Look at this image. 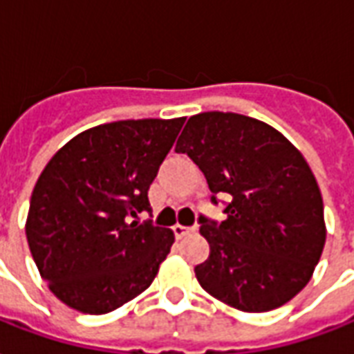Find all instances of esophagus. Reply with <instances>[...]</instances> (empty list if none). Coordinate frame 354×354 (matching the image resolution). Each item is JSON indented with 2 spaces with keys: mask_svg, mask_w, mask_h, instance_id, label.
<instances>
[{
  "mask_svg": "<svg viewBox=\"0 0 354 354\" xmlns=\"http://www.w3.org/2000/svg\"><path fill=\"white\" fill-rule=\"evenodd\" d=\"M172 230H174V236H176V238H184V236H187V234H191V232H195V230H197V227H184V225H174V227H172Z\"/></svg>",
  "mask_w": 354,
  "mask_h": 354,
  "instance_id": "34e87169",
  "label": "esophagus"
}]
</instances>
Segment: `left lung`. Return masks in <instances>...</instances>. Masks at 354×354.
Listing matches in <instances>:
<instances>
[{
    "label": "left lung",
    "mask_w": 354,
    "mask_h": 354,
    "mask_svg": "<svg viewBox=\"0 0 354 354\" xmlns=\"http://www.w3.org/2000/svg\"><path fill=\"white\" fill-rule=\"evenodd\" d=\"M216 195L227 219L201 216L210 257L195 266L208 295L240 311L276 310L308 285L326 240L323 197L302 153L255 118L234 112L191 116L176 142Z\"/></svg>",
    "instance_id": "8db88e82"
}]
</instances>
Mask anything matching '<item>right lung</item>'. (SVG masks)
I'll list each match as a JSON object with an SVG mask.
<instances>
[{
	"mask_svg": "<svg viewBox=\"0 0 354 354\" xmlns=\"http://www.w3.org/2000/svg\"><path fill=\"white\" fill-rule=\"evenodd\" d=\"M184 122L97 125L71 138L41 172L26 236L41 277L69 308L109 313L151 285L174 232L133 219L151 212L148 189Z\"/></svg>",
	"mask_w": 354,
	"mask_h": 354,
	"instance_id": "obj_1",
	"label": "right lung"
}]
</instances>
